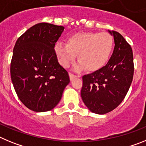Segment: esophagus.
<instances>
[{
	"label": "esophagus",
	"mask_w": 146,
	"mask_h": 146,
	"mask_svg": "<svg viewBox=\"0 0 146 146\" xmlns=\"http://www.w3.org/2000/svg\"><path fill=\"white\" fill-rule=\"evenodd\" d=\"M76 77H77V76L76 75H74V74H69V78H70V80L72 81V80H73L74 79V78H76Z\"/></svg>",
	"instance_id": "obj_1"
}]
</instances>
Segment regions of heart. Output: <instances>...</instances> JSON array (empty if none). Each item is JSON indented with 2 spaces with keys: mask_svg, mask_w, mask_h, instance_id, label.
<instances>
[{
  "mask_svg": "<svg viewBox=\"0 0 146 146\" xmlns=\"http://www.w3.org/2000/svg\"><path fill=\"white\" fill-rule=\"evenodd\" d=\"M114 46L113 37L108 33H80L67 38L66 44L57 42L55 52L62 66L67 68L77 55L76 70L86 69L95 72L109 60Z\"/></svg>",
  "mask_w": 146,
  "mask_h": 146,
  "instance_id": "b5f03b06",
  "label": "heart"
}]
</instances>
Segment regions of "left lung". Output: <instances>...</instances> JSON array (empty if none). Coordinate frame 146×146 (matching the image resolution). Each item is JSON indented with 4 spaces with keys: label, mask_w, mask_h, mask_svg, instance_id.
<instances>
[{
    "label": "left lung",
    "mask_w": 146,
    "mask_h": 146,
    "mask_svg": "<svg viewBox=\"0 0 146 146\" xmlns=\"http://www.w3.org/2000/svg\"><path fill=\"white\" fill-rule=\"evenodd\" d=\"M114 38L113 55L102 69L82 77L81 97L88 109L96 114L112 111L128 92L134 74L131 47L119 33L108 31Z\"/></svg>",
    "instance_id": "obj_1"
}]
</instances>
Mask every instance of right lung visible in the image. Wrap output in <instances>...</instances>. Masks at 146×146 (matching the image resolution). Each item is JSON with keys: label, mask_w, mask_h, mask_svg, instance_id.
Wrapping results in <instances>:
<instances>
[{"label": "right lung", "mask_w": 146, "mask_h": 146, "mask_svg": "<svg viewBox=\"0 0 146 146\" xmlns=\"http://www.w3.org/2000/svg\"><path fill=\"white\" fill-rule=\"evenodd\" d=\"M64 31L63 26L38 23L17 40L13 50L10 68L13 86L22 103L34 112L53 109L70 82L54 50Z\"/></svg>", "instance_id": "add662e5"}]
</instances>
